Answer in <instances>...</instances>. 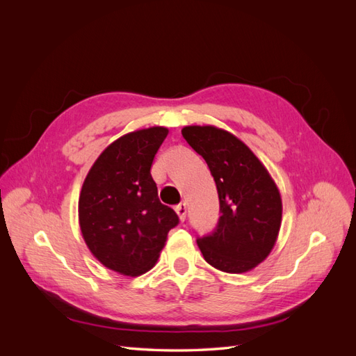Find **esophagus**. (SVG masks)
Returning <instances> with one entry per match:
<instances>
[{
  "label": "esophagus",
  "instance_id": "obj_1",
  "mask_svg": "<svg viewBox=\"0 0 356 356\" xmlns=\"http://www.w3.org/2000/svg\"><path fill=\"white\" fill-rule=\"evenodd\" d=\"M175 211L178 213V217L181 221L186 220V215H187V203H179L175 207Z\"/></svg>",
  "mask_w": 356,
  "mask_h": 356
}]
</instances>
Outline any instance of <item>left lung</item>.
<instances>
[{
  "label": "left lung",
  "mask_w": 356,
  "mask_h": 356,
  "mask_svg": "<svg viewBox=\"0 0 356 356\" xmlns=\"http://www.w3.org/2000/svg\"><path fill=\"white\" fill-rule=\"evenodd\" d=\"M182 136L200 154L217 184L221 217L197 239L203 258L225 273H245L272 252L282 222L276 182L245 143L224 129L186 126Z\"/></svg>",
  "instance_id": "obj_1"
}]
</instances>
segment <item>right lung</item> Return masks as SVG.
I'll use <instances>...</instances> for the list:
<instances>
[{
    "label": "right lung",
    "instance_id": "1",
    "mask_svg": "<svg viewBox=\"0 0 356 356\" xmlns=\"http://www.w3.org/2000/svg\"><path fill=\"white\" fill-rule=\"evenodd\" d=\"M168 134L166 127L153 126L115 139L96 159L80 191L86 245L101 264L124 276L153 268L178 224L175 211L159 200L149 172Z\"/></svg>",
    "mask_w": 356,
    "mask_h": 356
}]
</instances>
